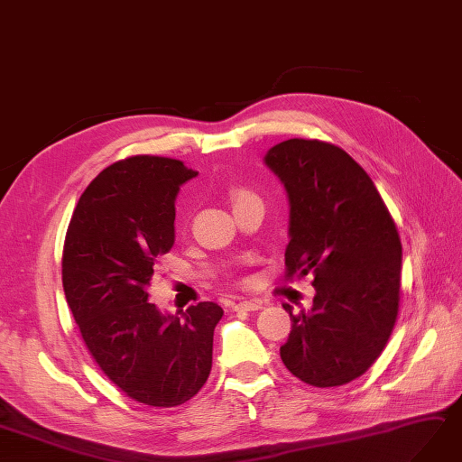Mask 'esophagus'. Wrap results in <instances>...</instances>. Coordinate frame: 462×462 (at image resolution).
<instances>
[{
  "label": "esophagus",
  "instance_id": "esophagus-1",
  "mask_svg": "<svg viewBox=\"0 0 462 462\" xmlns=\"http://www.w3.org/2000/svg\"><path fill=\"white\" fill-rule=\"evenodd\" d=\"M258 309H262L260 301H241L235 305V310H248V313H251V310H258Z\"/></svg>",
  "mask_w": 462,
  "mask_h": 462
}]
</instances>
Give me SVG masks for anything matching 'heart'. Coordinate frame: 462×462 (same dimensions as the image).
<instances>
[{
    "instance_id": "heart-1",
    "label": "heart",
    "mask_w": 462,
    "mask_h": 462,
    "mask_svg": "<svg viewBox=\"0 0 462 462\" xmlns=\"http://www.w3.org/2000/svg\"><path fill=\"white\" fill-rule=\"evenodd\" d=\"M245 196H248V192H245V190H239V192H235L233 194V202H239V200H243Z\"/></svg>"
}]
</instances>
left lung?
<instances>
[{"label": "left lung", "mask_w": 462, "mask_h": 462, "mask_svg": "<svg viewBox=\"0 0 462 462\" xmlns=\"http://www.w3.org/2000/svg\"><path fill=\"white\" fill-rule=\"evenodd\" d=\"M264 163L290 198L285 276H313V309L291 305L283 365L307 384L350 383L375 364L401 301L402 245L369 174L338 145L293 138Z\"/></svg>", "instance_id": "8db88e82"}]
</instances>
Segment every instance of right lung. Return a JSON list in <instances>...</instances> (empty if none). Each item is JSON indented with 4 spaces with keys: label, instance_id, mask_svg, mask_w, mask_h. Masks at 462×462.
Masks as SVG:
<instances>
[{
    "label": "right lung",
    "instance_id": "right-lung-1",
    "mask_svg": "<svg viewBox=\"0 0 462 462\" xmlns=\"http://www.w3.org/2000/svg\"><path fill=\"white\" fill-rule=\"evenodd\" d=\"M196 174L169 157L116 161L87 186L66 233L61 283L81 338L105 375L145 406L184 404L211 371L223 309L204 301L179 317L147 301L159 256L174 245V200Z\"/></svg>",
    "mask_w": 462,
    "mask_h": 462
}]
</instances>
